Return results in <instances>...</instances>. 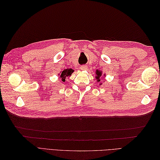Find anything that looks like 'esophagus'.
Returning <instances> with one entry per match:
<instances>
[{"label": "esophagus", "mask_w": 160, "mask_h": 160, "mask_svg": "<svg viewBox=\"0 0 160 160\" xmlns=\"http://www.w3.org/2000/svg\"><path fill=\"white\" fill-rule=\"evenodd\" d=\"M81 69L82 70H86L87 69H88V66L85 65H82V66H81Z\"/></svg>", "instance_id": "1"}]
</instances>
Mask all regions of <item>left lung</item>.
Here are the masks:
<instances>
[{"label":"left lung","mask_w":160,"mask_h":160,"mask_svg":"<svg viewBox=\"0 0 160 160\" xmlns=\"http://www.w3.org/2000/svg\"><path fill=\"white\" fill-rule=\"evenodd\" d=\"M96 79H97V81H98V82H99L100 81H101V79H100V77H101V72L100 71H98V70H97V71H96Z\"/></svg>","instance_id":"1"}]
</instances>
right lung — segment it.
<instances>
[{"label":"right lung","mask_w":160,"mask_h":160,"mask_svg":"<svg viewBox=\"0 0 160 160\" xmlns=\"http://www.w3.org/2000/svg\"><path fill=\"white\" fill-rule=\"evenodd\" d=\"M73 71H74L71 69H65L64 71H62V72H61V76H60L61 77V79H62V81H63V82L65 81L66 77L71 75L72 72Z\"/></svg>","instance_id":"1"}]
</instances>
